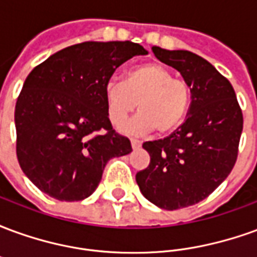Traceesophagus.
Masks as SVG:
<instances>
[{
	"label": "esophagus",
	"mask_w": 257,
	"mask_h": 257,
	"mask_svg": "<svg viewBox=\"0 0 257 257\" xmlns=\"http://www.w3.org/2000/svg\"><path fill=\"white\" fill-rule=\"evenodd\" d=\"M131 145H132V147H134V149H138V147H140V146H142V142L138 139H131Z\"/></svg>",
	"instance_id": "obj_1"
}]
</instances>
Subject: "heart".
Here are the masks:
<instances>
[{"label":"heart","mask_w":257,"mask_h":257,"mask_svg":"<svg viewBox=\"0 0 257 257\" xmlns=\"http://www.w3.org/2000/svg\"><path fill=\"white\" fill-rule=\"evenodd\" d=\"M107 117L121 126L138 106L139 114L125 126L131 134H172L183 123L191 103V89L183 78L173 77L160 63L129 68L123 81L110 79L104 85Z\"/></svg>","instance_id":"heart-1"}]
</instances>
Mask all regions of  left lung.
<instances>
[{"label":"left lung","instance_id":"1","mask_svg":"<svg viewBox=\"0 0 257 257\" xmlns=\"http://www.w3.org/2000/svg\"><path fill=\"white\" fill-rule=\"evenodd\" d=\"M151 49L182 74L191 103L175 132L143 143L150 164L136 173V182L150 202L175 210L198 204L230 175L242 134V110L230 81L208 60L190 51Z\"/></svg>","mask_w":257,"mask_h":257}]
</instances>
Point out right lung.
Returning a JSON list of instances; mask_svg holds the SVG:
<instances>
[{"label":"right lung","mask_w":257,"mask_h":257,"mask_svg":"<svg viewBox=\"0 0 257 257\" xmlns=\"http://www.w3.org/2000/svg\"><path fill=\"white\" fill-rule=\"evenodd\" d=\"M138 55L147 51L131 41L81 42L27 75L15 107L16 156L42 193L67 202L86 198L107 162L132 151L107 117L104 85Z\"/></svg>","instance_id":"right-lung-1"}]
</instances>
